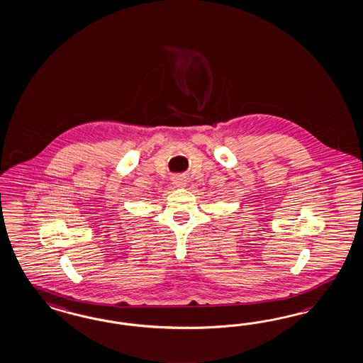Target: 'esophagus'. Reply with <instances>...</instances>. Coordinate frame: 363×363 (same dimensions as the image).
<instances>
[{
  "instance_id": "obj_1",
  "label": "esophagus",
  "mask_w": 363,
  "mask_h": 363,
  "mask_svg": "<svg viewBox=\"0 0 363 363\" xmlns=\"http://www.w3.org/2000/svg\"><path fill=\"white\" fill-rule=\"evenodd\" d=\"M172 184L177 186V188H183V186H186V177H183V175H177V177H172Z\"/></svg>"
}]
</instances>
